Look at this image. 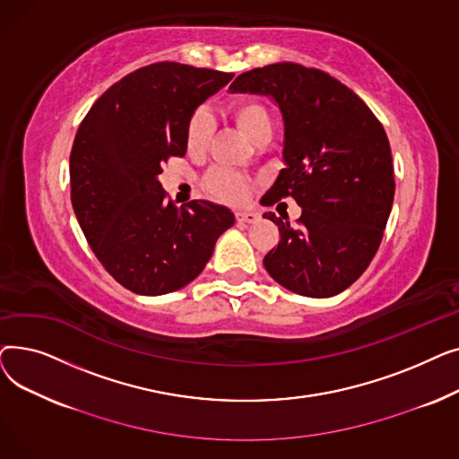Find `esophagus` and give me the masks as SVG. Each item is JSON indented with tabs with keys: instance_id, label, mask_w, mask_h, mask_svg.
<instances>
[{
	"instance_id": "esophagus-1",
	"label": "esophagus",
	"mask_w": 459,
	"mask_h": 459,
	"mask_svg": "<svg viewBox=\"0 0 459 459\" xmlns=\"http://www.w3.org/2000/svg\"><path fill=\"white\" fill-rule=\"evenodd\" d=\"M236 221L238 223H256L258 215L253 212H236Z\"/></svg>"
}]
</instances>
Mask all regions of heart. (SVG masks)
<instances>
[{
  "label": "heart",
  "mask_w": 459,
  "mask_h": 459,
  "mask_svg": "<svg viewBox=\"0 0 459 459\" xmlns=\"http://www.w3.org/2000/svg\"><path fill=\"white\" fill-rule=\"evenodd\" d=\"M229 115L234 120L238 130L242 132L251 143H256L262 137H272L273 132V120L266 106L244 99L236 100L229 108ZM212 132V117L208 111L199 109L193 113L189 118L187 128H186V144L189 152H201L208 144ZM206 187L213 193L215 197H220L229 203H239L247 197L249 184L234 173L223 171V169H217V171L210 173L206 178Z\"/></svg>",
  "instance_id": "obj_1"
}]
</instances>
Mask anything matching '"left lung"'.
<instances>
[{
    "mask_svg": "<svg viewBox=\"0 0 459 459\" xmlns=\"http://www.w3.org/2000/svg\"><path fill=\"white\" fill-rule=\"evenodd\" d=\"M229 91L270 96L282 117L284 169L260 204L292 197L301 206L296 229L273 212L264 213L281 234L264 268L299 296L344 292L368 268L393 208L387 134L351 89L316 68H253Z\"/></svg>",
    "mask_w": 459,
    "mask_h": 459,
    "instance_id": "8db88e82",
    "label": "left lung"
}]
</instances>
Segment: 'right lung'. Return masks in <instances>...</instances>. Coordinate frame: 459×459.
Wrapping results in <instances>:
<instances>
[{"label": "right lung", "instance_id": "obj_1", "mask_svg": "<svg viewBox=\"0 0 459 459\" xmlns=\"http://www.w3.org/2000/svg\"><path fill=\"white\" fill-rule=\"evenodd\" d=\"M234 74L180 63L143 66L89 109L70 152V199L106 272L139 296L180 290L206 266L234 213L210 201L177 208L158 180L187 151L195 109Z\"/></svg>", "mask_w": 459, "mask_h": 459}]
</instances>
